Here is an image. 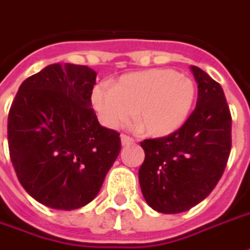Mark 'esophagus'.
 <instances>
[{
	"mask_svg": "<svg viewBox=\"0 0 250 250\" xmlns=\"http://www.w3.org/2000/svg\"><path fill=\"white\" fill-rule=\"evenodd\" d=\"M120 141H122V145H123V146H128V145H131V143L135 142V141H134L132 138L128 137V135H125V134H123V135L120 137Z\"/></svg>",
	"mask_w": 250,
	"mask_h": 250,
	"instance_id": "esophagus-1",
	"label": "esophagus"
}]
</instances>
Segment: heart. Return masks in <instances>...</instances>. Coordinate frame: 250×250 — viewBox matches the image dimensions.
<instances>
[{"label":"heart","mask_w":250,"mask_h":250,"mask_svg":"<svg viewBox=\"0 0 250 250\" xmlns=\"http://www.w3.org/2000/svg\"><path fill=\"white\" fill-rule=\"evenodd\" d=\"M196 97L191 78L170 69L125 74L112 89L95 88L92 104L103 123L119 128L135 113L138 130L154 138L172 135L186 123Z\"/></svg>","instance_id":"b5f03b06"}]
</instances>
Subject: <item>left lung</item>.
Returning <instances> with one entry per match:
<instances>
[{
    "mask_svg": "<svg viewBox=\"0 0 250 250\" xmlns=\"http://www.w3.org/2000/svg\"><path fill=\"white\" fill-rule=\"evenodd\" d=\"M198 83L196 108L172 135L141 142L143 198L153 210L179 214L207 198L222 177L231 149V115L222 86L191 66Z\"/></svg>",
    "mask_w": 250,
    "mask_h": 250,
    "instance_id": "8db88e82",
    "label": "left lung"
}]
</instances>
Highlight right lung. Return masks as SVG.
I'll use <instances>...</instances> for the list:
<instances>
[{
    "label": "right lung",
    "mask_w": 250,
    "mask_h": 250,
    "mask_svg": "<svg viewBox=\"0 0 250 250\" xmlns=\"http://www.w3.org/2000/svg\"><path fill=\"white\" fill-rule=\"evenodd\" d=\"M96 71L54 63L20 85L8 116V145L17 179L39 203L77 210L97 196L120 153L119 132L92 108Z\"/></svg>",
    "instance_id": "obj_1"
}]
</instances>
